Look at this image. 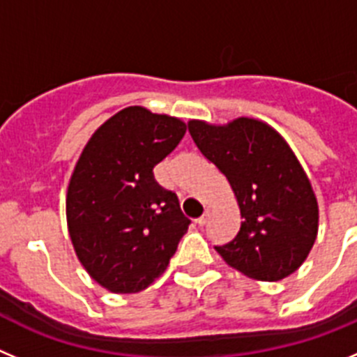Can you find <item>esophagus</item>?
<instances>
[{"mask_svg":"<svg viewBox=\"0 0 357 357\" xmlns=\"http://www.w3.org/2000/svg\"><path fill=\"white\" fill-rule=\"evenodd\" d=\"M208 215H210V213H208V210H206V211H204V213L201 215V217L197 218V220H195V222H197V226H204V224H206V220H208Z\"/></svg>","mask_w":357,"mask_h":357,"instance_id":"obj_1","label":"esophagus"}]
</instances>
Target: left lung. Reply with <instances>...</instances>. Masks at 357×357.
Here are the masks:
<instances>
[{
  "mask_svg": "<svg viewBox=\"0 0 357 357\" xmlns=\"http://www.w3.org/2000/svg\"><path fill=\"white\" fill-rule=\"evenodd\" d=\"M188 131L227 178L243 218L236 236L215 247L218 255L258 281H279L297 271L317 240L319 204L284 139L249 117L226 126L190 121Z\"/></svg>",
  "mask_w": 357,
  "mask_h": 357,
  "instance_id": "obj_1",
  "label": "left lung"
}]
</instances>
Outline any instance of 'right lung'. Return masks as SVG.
<instances>
[{"label":"right lung","instance_id":"1","mask_svg":"<svg viewBox=\"0 0 357 357\" xmlns=\"http://www.w3.org/2000/svg\"><path fill=\"white\" fill-rule=\"evenodd\" d=\"M185 131L176 117L124 108L92 135L70 176V242L91 278L114 294L149 287L188 229L176 194L153 174Z\"/></svg>","mask_w":357,"mask_h":357}]
</instances>
